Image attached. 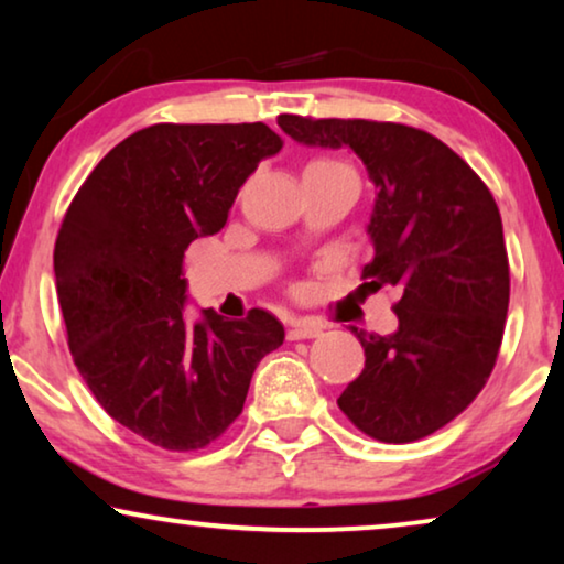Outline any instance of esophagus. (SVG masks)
<instances>
[{"label":"esophagus","mask_w":564,"mask_h":564,"mask_svg":"<svg viewBox=\"0 0 564 564\" xmlns=\"http://www.w3.org/2000/svg\"><path fill=\"white\" fill-rule=\"evenodd\" d=\"M321 330H323V326H318V323L295 318V321H290L288 338L290 341H300V338H315V336H321Z\"/></svg>","instance_id":"34e87169"}]
</instances>
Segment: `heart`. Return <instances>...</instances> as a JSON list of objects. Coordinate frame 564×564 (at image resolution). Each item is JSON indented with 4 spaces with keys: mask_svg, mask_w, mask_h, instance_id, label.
<instances>
[{
    "mask_svg": "<svg viewBox=\"0 0 564 564\" xmlns=\"http://www.w3.org/2000/svg\"><path fill=\"white\" fill-rule=\"evenodd\" d=\"M313 164H318V166H346V164H341V161H336V159H318V161H313Z\"/></svg>",
    "mask_w": 564,
    "mask_h": 564,
    "instance_id": "1",
    "label": "heart"
}]
</instances>
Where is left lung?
Instances as JSON below:
<instances>
[{
  "mask_svg": "<svg viewBox=\"0 0 564 564\" xmlns=\"http://www.w3.org/2000/svg\"><path fill=\"white\" fill-rule=\"evenodd\" d=\"M292 141L351 149L377 197L361 276L392 284L398 330L367 336L365 369L338 398L354 426L384 444L434 434L465 411L496 367L511 295L503 223L467 161L426 130L375 120L280 115Z\"/></svg>",
  "mask_w": 564,
  "mask_h": 564,
  "instance_id": "left-lung-1",
  "label": "left lung"
}]
</instances>
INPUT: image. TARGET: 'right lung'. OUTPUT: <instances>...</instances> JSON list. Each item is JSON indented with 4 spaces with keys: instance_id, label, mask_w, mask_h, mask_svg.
I'll return each instance as SVG.
<instances>
[{
    "instance_id": "right-lung-1",
    "label": "right lung",
    "mask_w": 564,
    "mask_h": 564,
    "mask_svg": "<svg viewBox=\"0 0 564 564\" xmlns=\"http://www.w3.org/2000/svg\"><path fill=\"white\" fill-rule=\"evenodd\" d=\"M282 138L264 122L143 128L95 166L61 223L53 272L68 349L97 403L169 452L203 449L243 411L251 375L284 341L272 313L184 318L187 246L226 226Z\"/></svg>"
}]
</instances>
